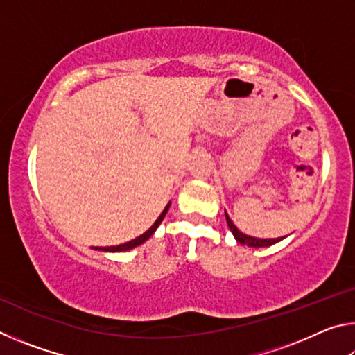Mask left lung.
I'll return each instance as SVG.
<instances>
[{"label": "left lung", "mask_w": 355, "mask_h": 355, "mask_svg": "<svg viewBox=\"0 0 355 355\" xmlns=\"http://www.w3.org/2000/svg\"><path fill=\"white\" fill-rule=\"evenodd\" d=\"M225 219H227V225H228V228H230V230H232L233 236H235L236 241H238L239 244L249 245V248H268V245H272V244L279 243V241H282V239L285 238V236H282V238H272V239H271V238H269V239H261V238L248 236V235H245V233L238 230V228L235 227V224H233V222H232V219L228 218L227 213H225Z\"/></svg>", "instance_id": "left-lung-1"}]
</instances>
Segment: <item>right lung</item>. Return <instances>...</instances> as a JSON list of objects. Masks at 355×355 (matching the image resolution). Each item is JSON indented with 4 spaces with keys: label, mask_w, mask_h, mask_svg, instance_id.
<instances>
[{
    "label": "right lung",
    "mask_w": 355,
    "mask_h": 355,
    "mask_svg": "<svg viewBox=\"0 0 355 355\" xmlns=\"http://www.w3.org/2000/svg\"><path fill=\"white\" fill-rule=\"evenodd\" d=\"M169 207H171V203H167V207L163 209V213L159 214V218L155 220V224L150 227L146 233H142L141 236H137L135 239H131V241H128V243H123V244H119V245H110V248H97V250H103V252H123V250L133 249V248H136V245H141L142 243H146L147 239L153 235L155 230H156V228H158V225L161 224V222H163L164 216L167 213V209H169Z\"/></svg>",
    "instance_id": "right-lung-1"
}]
</instances>
